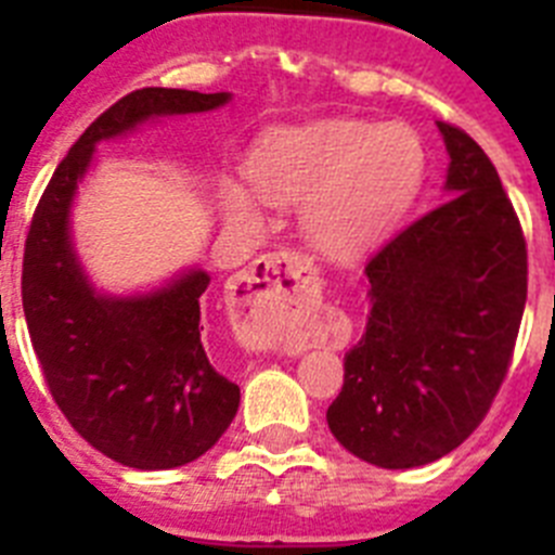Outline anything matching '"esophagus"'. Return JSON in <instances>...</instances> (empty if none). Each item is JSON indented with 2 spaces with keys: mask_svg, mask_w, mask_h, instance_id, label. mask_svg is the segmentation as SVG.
Masks as SVG:
<instances>
[{
  "mask_svg": "<svg viewBox=\"0 0 555 555\" xmlns=\"http://www.w3.org/2000/svg\"><path fill=\"white\" fill-rule=\"evenodd\" d=\"M235 338L247 350L302 347L325 336L320 320V278L300 253H269L249 263L238 283Z\"/></svg>",
  "mask_w": 555,
  "mask_h": 555,
  "instance_id": "1",
  "label": "esophagus"
}]
</instances>
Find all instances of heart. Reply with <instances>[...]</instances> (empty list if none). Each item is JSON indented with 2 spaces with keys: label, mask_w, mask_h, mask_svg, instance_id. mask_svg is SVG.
<instances>
[{
  "label": "heart",
  "mask_w": 555,
  "mask_h": 555,
  "mask_svg": "<svg viewBox=\"0 0 555 555\" xmlns=\"http://www.w3.org/2000/svg\"><path fill=\"white\" fill-rule=\"evenodd\" d=\"M249 180H228L233 219L258 222L263 199L302 203L300 224L320 249L356 255L380 242L414 205L425 180V146L411 127L364 119H313L272 127L247 160Z\"/></svg>",
  "instance_id": "b5f03b06"
}]
</instances>
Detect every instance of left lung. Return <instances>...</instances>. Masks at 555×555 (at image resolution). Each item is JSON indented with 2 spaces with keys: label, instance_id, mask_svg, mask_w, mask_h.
Returning a JSON list of instances; mask_svg holds the SVG:
<instances>
[{
  "label": "left lung",
  "instance_id": "1",
  "mask_svg": "<svg viewBox=\"0 0 555 555\" xmlns=\"http://www.w3.org/2000/svg\"><path fill=\"white\" fill-rule=\"evenodd\" d=\"M436 127L448 203L366 263L370 320L327 409L336 442L384 469L430 464L478 428L526 311V238L498 169L467 132Z\"/></svg>",
  "mask_w": 555,
  "mask_h": 555
}]
</instances>
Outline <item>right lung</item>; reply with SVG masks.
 <instances>
[{
    "instance_id": "obj_1",
    "label": "right lung",
    "mask_w": 555,
    "mask_h": 555,
    "mask_svg": "<svg viewBox=\"0 0 555 555\" xmlns=\"http://www.w3.org/2000/svg\"><path fill=\"white\" fill-rule=\"evenodd\" d=\"M230 100V91L185 88L121 96L61 160L24 247V320L49 391L88 444L132 469H175L208 453L233 423L242 391L214 370L199 338L210 274L191 267L146 292H102L77 253L72 208L96 144Z\"/></svg>"
}]
</instances>
